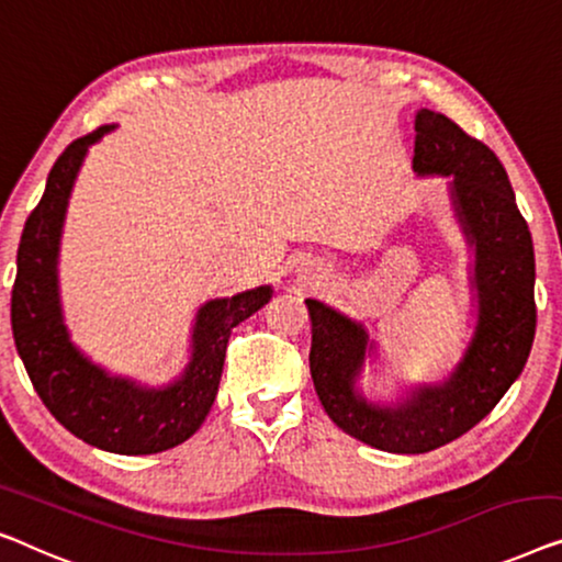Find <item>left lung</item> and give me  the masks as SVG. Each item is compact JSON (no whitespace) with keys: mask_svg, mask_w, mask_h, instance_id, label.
I'll use <instances>...</instances> for the list:
<instances>
[{"mask_svg":"<svg viewBox=\"0 0 562 562\" xmlns=\"http://www.w3.org/2000/svg\"><path fill=\"white\" fill-rule=\"evenodd\" d=\"M413 169L420 177H451L453 213L474 248L476 327L451 375L418 385L397 405L370 403L357 378L375 341L360 322L306 299L308 368L324 411L345 434L390 453L434 451L490 416L522 372L538 322L532 235L497 154L443 113L420 109Z\"/></svg>","mask_w":562,"mask_h":562,"instance_id":"1","label":"left lung"}]
</instances>
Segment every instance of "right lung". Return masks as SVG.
Wrapping results in <instances>:
<instances>
[{
	"instance_id": "1",
	"label": "right lung",
	"mask_w": 562,
	"mask_h": 562,
	"mask_svg": "<svg viewBox=\"0 0 562 562\" xmlns=\"http://www.w3.org/2000/svg\"><path fill=\"white\" fill-rule=\"evenodd\" d=\"M116 126H99L65 149L47 175L45 194L24 223L12 289V335L40 401L80 441L101 451L142 457L175 449L207 418L221 385L233 327L268 304L273 289L258 286L200 306L192 355L165 387L109 375L72 345L63 322L58 256L65 210L88 146Z\"/></svg>"
}]
</instances>
